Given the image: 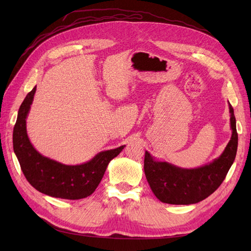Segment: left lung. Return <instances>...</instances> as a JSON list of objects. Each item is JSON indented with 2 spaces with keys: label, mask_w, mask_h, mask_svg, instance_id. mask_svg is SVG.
Wrapping results in <instances>:
<instances>
[{
  "label": "left lung",
  "mask_w": 251,
  "mask_h": 251,
  "mask_svg": "<svg viewBox=\"0 0 251 251\" xmlns=\"http://www.w3.org/2000/svg\"><path fill=\"white\" fill-rule=\"evenodd\" d=\"M229 104L231 138L214 161L196 169H182L158 161L146 151L144 173L154 195L163 203L189 205L198 203L221 185L232 165L238 150V133L233 109Z\"/></svg>",
  "instance_id": "obj_1"
}]
</instances>
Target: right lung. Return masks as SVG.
<instances>
[{
	"label": "right lung",
	"instance_id": "1",
	"mask_svg": "<svg viewBox=\"0 0 251 251\" xmlns=\"http://www.w3.org/2000/svg\"><path fill=\"white\" fill-rule=\"evenodd\" d=\"M36 86L22 102L13 128V151L27 181L36 191L60 199L78 200L92 195L101 181L108 164L126 146L103 151L88 162L67 165L37 151L27 135L26 119Z\"/></svg>",
	"mask_w": 251,
	"mask_h": 251
}]
</instances>
